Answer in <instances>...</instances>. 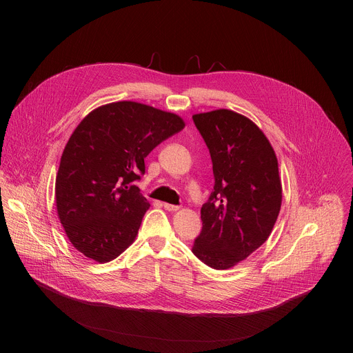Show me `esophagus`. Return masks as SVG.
<instances>
[{"label": "esophagus", "mask_w": 353, "mask_h": 353, "mask_svg": "<svg viewBox=\"0 0 353 353\" xmlns=\"http://www.w3.org/2000/svg\"><path fill=\"white\" fill-rule=\"evenodd\" d=\"M163 208H165L166 211H169V212H176V211H179V207H177V205H172V204H168V203L163 204Z\"/></svg>", "instance_id": "obj_1"}]
</instances>
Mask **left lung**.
Here are the masks:
<instances>
[{"mask_svg": "<svg viewBox=\"0 0 353 353\" xmlns=\"http://www.w3.org/2000/svg\"><path fill=\"white\" fill-rule=\"evenodd\" d=\"M192 120L210 149L215 177L192 253L214 270H228L272 232L282 204L278 159L264 132L236 112L219 109Z\"/></svg>", "mask_w": 353, "mask_h": 353, "instance_id": "1", "label": "left lung"}]
</instances>
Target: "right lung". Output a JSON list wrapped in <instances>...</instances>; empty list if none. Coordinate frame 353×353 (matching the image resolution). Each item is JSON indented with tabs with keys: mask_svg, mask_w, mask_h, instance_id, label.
I'll list each match as a JSON object with an SVG mask.
<instances>
[{
	"mask_svg": "<svg viewBox=\"0 0 353 353\" xmlns=\"http://www.w3.org/2000/svg\"><path fill=\"white\" fill-rule=\"evenodd\" d=\"M174 113L137 102L90 112L70 137L56 179V205L72 245L97 263L119 257L132 244L149 208L132 183L143 159L184 128Z\"/></svg>",
	"mask_w": 353,
	"mask_h": 353,
	"instance_id": "obj_1",
	"label": "right lung"
}]
</instances>
